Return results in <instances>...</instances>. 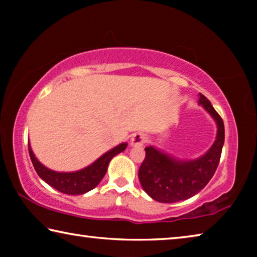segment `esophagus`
<instances>
[{
	"label": "esophagus",
	"mask_w": 257,
	"mask_h": 257,
	"mask_svg": "<svg viewBox=\"0 0 257 257\" xmlns=\"http://www.w3.org/2000/svg\"><path fill=\"white\" fill-rule=\"evenodd\" d=\"M147 142V137L144 133H136L132 137V145L133 146H142Z\"/></svg>",
	"instance_id": "esophagus-1"
}]
</instances>
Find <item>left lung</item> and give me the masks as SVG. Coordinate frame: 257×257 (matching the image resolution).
<instances>
[{"mask_svg":"<svg viewBox=\"0 0 257 257\" xmlns=\"http://www.w3.org/2000/svg\"><path fill=\"white\" fill-rule=\"evenodd\" d=\"M199 104L217 124L216 139L205 155L194 161H178L153 146L145 147L146 155L138 178L143 188L155 201L176 203L193 197L208 184L219 165L224 143L223 120L203 94H199Z\"/></svg>","mask_w":257,"mask_h":257,"instance_id":"obj_1","label":"left lung"}]
</instances>
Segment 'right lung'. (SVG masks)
Returning <instances> with one entry per match:
<instances>
[{
    "label": "right lung",
    "instance_id": "1",
    "mask_svg": "<svg viewBox=\"0 0 257 257\" xmlns=\"http://www.w3.org/2000/svg\"><path fill=\"white\" fill-rule=\"evenodd\" d=\"M125 147H127V144L122 143L111 151L106 152L93 164L82 169V170L76 172H56L44 167L40 161L35 158L28 143L29 156L37 175L51 187L68 195H81L95 188L101 182L103 177L105 176L108 163H110L113 156L123 152Z\"/></svg>",
    "mask_w": 257,
    "mask_h": 257
}]
</instances>
